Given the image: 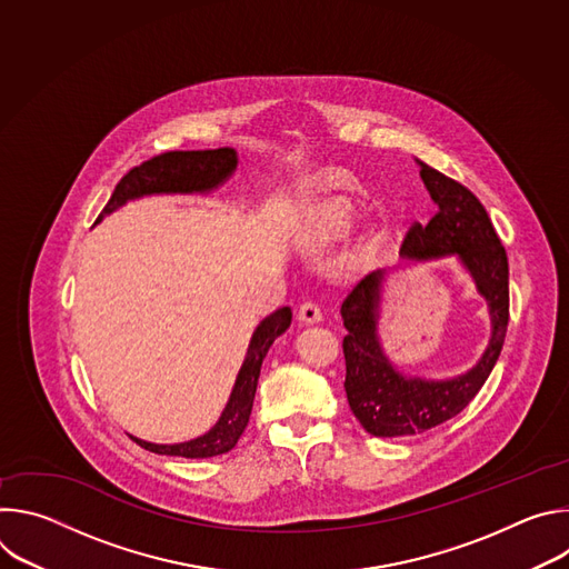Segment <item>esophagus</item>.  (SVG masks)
Returning <instances> with one entry per match:
<instances>
[{
	"mask_svg": "<svg viewBox=\"0 0 569 569\" xmlns=\"http://www.w3.org/2000/svg\"><path fill=\"white\" fill-rule=\"evenodd\" d=\"M297 317H299L303 323H317V321H321V308H319L315 301H306V303L299 306Z\"/></svg>",
	"mask_w": 569,
	"mask_h": 569,
	"instance_id": "obj_1",
	"label": "esophagus"
}]
</instances>
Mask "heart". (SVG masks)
<instances>
[{
    "mask_svg": "<svg viewBox=\"0 0 569 569\" xmlns=\"http://www.w3.org/2000/svg\"><path fill=\"white\" fill-rule=\"evenodd\" d=\"M351 224H353V216H351V211H349L347 207H342V204H340V207L331 209V211L327 213V218H323V222H321V231H319V238H323V240H329V238H340V236L349 233Z\"/></svg>",
    "mask_w": 569,
    "mask_h": 569,
    "instance_id": "heart-1",
    "label": "heart"
}]
</instances>
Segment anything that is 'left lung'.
<instances>
[{"label": "left lung", "instance_id": "1", "mask_svg": "<svg viewBox=\"0 0 569 569\" xmlns=\"http://www.w3.org/2000/svg\"><path fill=\"white\" fill-rule=\"evenodd\" d=\"M419 167L437 213L428 224L410 227L400 257L408 261L457 257L489 303L493 329L489 347L470 371L448 380L402 376L378 338L385 270L358 281L342 301L345 389L351 412L373 437H415L457 417L491 376L509 327V261L489 213L463 184L423 161Z\"/></svg>", "mask_w": 569, "mask_h": 569}]
</instances>
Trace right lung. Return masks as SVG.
Wrapping results in <instances>:
<instances>
[{
	"instance_id": "right-lung-1",
	"label": "right lung",
	"mask_w": 569,
	"mask_h": 569,
	"mask_svg": "<svg viewBox=\"0 0 569 569\" xmlns=\"http://www.w3.org/2000/svg\"><path fill=\"white\" fill-rule=\"evenodd\" d=\"M238 157L233 148H216V150H171L161 152L143 164L128 171L121 182L117 184L112 198L103 207L99 220L114 209L123 207L128 200L154 196V193H209L218 189L229 176L236 171ZM292 321V310L279 308L268 315L252 336L248 356L242 360V367L236 376L231 396L224 405V410L218 423L202 437L184 441V443H150L137 437H130L141 448L154 455H169V457H187V459H204L229 452L240 435L246 432L252 415L254 393L261 376V365L272 347V342L286 333Z\"/></svg>"
}]
</instances>
